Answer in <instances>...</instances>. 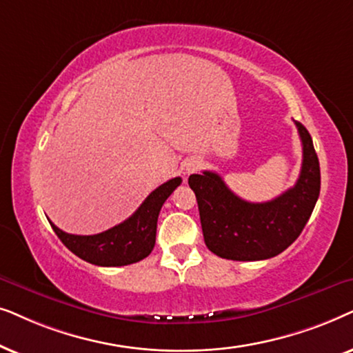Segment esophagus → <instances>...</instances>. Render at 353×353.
<instances>
[{
  "label": "esophagus",
  "mask_w": 353,
  "mask_h": 353,
  "mask_svg": "<svg viewBox=\"0 0 353 353\" xmlns=\"http://www.w3.org/2000/svg\"><path fill=\"white\" fill-rule=\"evenodd\" d=\"M196 168H199V161H189L185 164V174H190V172H194V171H196Z\"/></svg>",
  "instance_id": "1"
}]
</instances>
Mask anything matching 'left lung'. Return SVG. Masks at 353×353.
Wrapping results in <instances>:
<instances>
[{
  "instance_id": "obj_1",
  "label": "left lung",
  "mask_w": 353,
  "mask_h": 353,
  "mask_svg": "<svg viewBox=\"0 0 353 353\" xmlns=\"http://www.w3.org/2000/svg\"><path fill=\"white\" fill-rule=\"evenodd\" d=\"M303 159L292 189L265 203H250L228 189L216 172L192 174L206 247L225 260L256 261L284 252L303 231L319 196L321 174L312 135L295 121Z\"/></svg>"
}]
</instances>
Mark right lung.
<instances>
[{
	"mask_svg": "<svg viewBox=\"0 0 353 353\" xmlns=\"http://www.w3.org/2000/svg\"><path fill=\"white\" fill-rule=\"evenodd\" d=\"M181 177L164 182L150 194L139 210L124 223L95 236H74L51 228L74 255L97 266H125L147 258L157 241V223L168 196L181 185Z\"/></svg>",
	"mask_w": 353,
	"mask_h": 353,
	"instance_id": "1",
	"label": "right lung"
}]
</instances>
